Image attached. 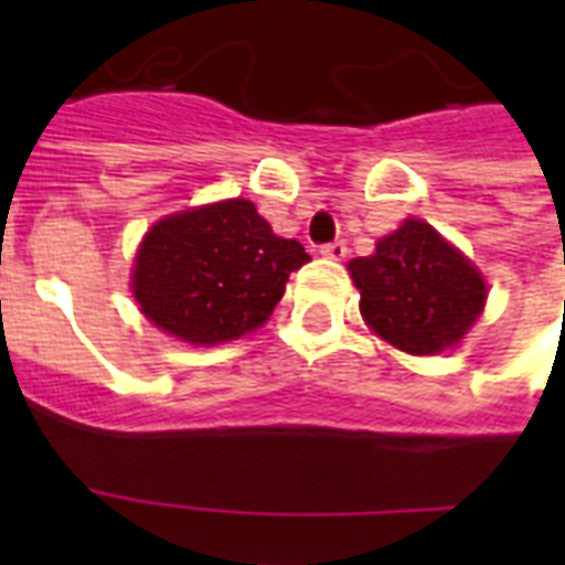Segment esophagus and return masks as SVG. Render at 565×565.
Wrapping results in <instances>:
<instances>
[{
    "instance_id": "esophagus-1",
    "label": "esophagus",
    "mask_w": 565,
    "mask_h": 565,
    "mask_svg": "<svg viewBox=\"0 0 565 565\" xmlns=\"http://www.w3.org/2000/svg\"><path fill=\"white\" fill-rule=\"evenodd\" d=\"M319 255L331 257V260H343L349 255V246H345L343 239H334V243H326V246H319Z\"/></svg>"
}]
</instances>
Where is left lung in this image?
<instances>
[{"mask_svg":"<svg viewBox=\"0 0 565 565\" xmlns=\"http://www.w3.org/2000/svg\"><path fill=\"white\" fill-rule=\"evenodd\" d=\"M349 273L372 331L411 354L446 352L487 299L478 269L419 220L377 239L375 255L352 260Z\"/></svg>","mask_w":565,"mask_h":565,"instance_id":"obj_1","label":"left lung"}]
</instances>
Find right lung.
<instances>
[{"label": "right lung", "mask_w": 565, "mask_h": 565, "mask_svg": "<svg viewBox=\"0 0 565 565\" xmlns=\"http://www.w3.org/2000/svg\"><path fill=\"white\" fill-rule=\"evenodd\" d=\"M310 255L246 199L161 220L137 252L135 299L167 334L213 345L260 328Z\"/></svg>", "instance_id": "right-lung-1"}]
</instances>
